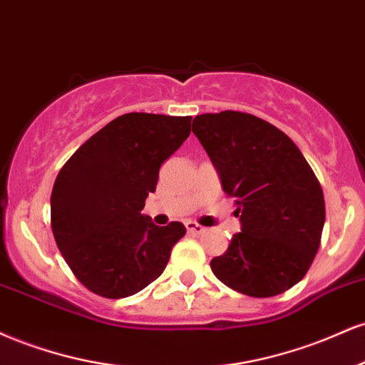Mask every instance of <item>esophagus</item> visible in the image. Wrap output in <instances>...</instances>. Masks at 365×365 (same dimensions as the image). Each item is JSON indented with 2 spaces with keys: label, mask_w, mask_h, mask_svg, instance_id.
I'll return each instance as SVG.
<instances>
[{
  "label": "esophagus",
  "mask_w": 365,
  "mask_h": 365,
  "mask_svg": "<svg viewBox=\"0 0 365 365\" xmlns=\"http://www.w3.org/2000/svg\"><path fill=\"white\" fill-rule=\"evenodd\" d=\"M186 230L190 234H198L200 235V234L205 232V227L196 224V222H186Z\"/></svg>",
  "instance_id": "obj_1"
}]
</instances>
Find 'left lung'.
Wrapping results in <instances>:
<instances>
[{"label": "left lung", "mask_w": 365, "mask_h": 365, "mask_svg": "<svg viewBox=\"0 0 365 365\" xmlns=\"http://www.w3.org/2000/svg\"><path fill=\"white\" fill-rule=\"evenodd\" d=\"M192 133L241 217V232L210 261L212 272L251 297L292 289L314 261L324 225L323 190L301 150L277 126L237 110L196 115Z\"/></svg>", "instance_id": "1"}]
</instances>
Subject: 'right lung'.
<instances>
[{
    "instance_id": "1",
    "label": "right lung",
    "mask_w": 365,
    "mask_h": 365,
    "mask_svg": "<svg viewBox=\"0 0 365 365\" xmlns=\"http://www.w3.org/2000/svg\"><path fill=\"white\" fill-rule=\"evenodd\" d=\"M190 133L191 115L123 114L59 170L51 227L64 261L90 292L123 299L162 275L186 227H158L141 210L160 165Z\"/></svg>"
}]
</instances>
